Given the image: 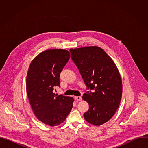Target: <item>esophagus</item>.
Here are the masks:
<instances>
[{"label": "esophagus", "mask_w": 148, "mask_h": 148, "mask_svg": "<svg viewBox=\"0 0 148 148\" xmlns=\"http://www.w3.org/2000/svg\"><path fill=\"white\" fill-rule=\"evenodd\" d=\"M75 99L76 101H81L82 100V98H81V97H79V96L75 97Z\"/></svg>", "instance_id": "34e87169"}]
</instances>
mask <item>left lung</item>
<instances>
[{
	"instance_id": "1",
	"label": "left lung",
	"mask_w": 148,
	"mask_h": 148,
	"mask_svg": "<svg viewBox=\"0 0 148 148\" xmlns=\"http://www.w3.org/2000/svg\"><path fill=\"white\" fill-rule=\"evenodd\" d=\"M71 57L87 86L93 92L83 94L89 104L84 118L99 126L108 121L119 106L122 84L119 71L112 58L102 49L88 46L70 49Z\"/></svg>"
}]
</instances>
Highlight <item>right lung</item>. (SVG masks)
Listing matches in <instances>:
<instances>
[{"label": "right lung", "mask_w": 148, "mask_h": 148, "mask_svg": "<svg viewBox=\"0 0 148 148\" xmlns=\"http://www.w3.org/2000/svg\"><path fill=\"white\" fill-rule=\"evenodd\" d=\"M69 51L49 49L31 62L26 77V91L33 111L41 122L50 126L64 122L73 105L72 97L53 93L60 86V74L70 59Z\"/></svg>", "instance_id": "1"}]
</instances>
